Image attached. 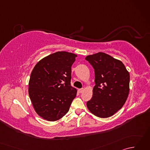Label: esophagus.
<instances>
[{"label": "esophagus", "mask_w": 150, "mask_h": 150, "mask_svg": "<svg viewBox=\"0 0 150 150\" xmlns=\"http://www.w3.org/2000/svg\"><path fill=\"white\" fill-rule=\"evenodd\" d=\"M83 91H84V89H83V88H81V89H79V90H78V91H79V93H82V92H83Z\"/></svg>", "instance_id": "1"}]
</instances>
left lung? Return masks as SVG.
I'll use <instances>...</instances> for the list:
<instances>
[{"instance_id": "obj_1", "label": "left lung", "mask_w": 150, "mask_h": 150, "mask_svg": "<svg viewBox=\"0 0 150 150\" xmlns=\"http://www.w3.org/2000/svg\"><path fill=\"white\" fill-rule=\"evenodd\" d=\"M86 60L93 66L95 85L93 96L87 102L91 112L108 118L123 106L129 91V74L123 63L104 53L88 55Z\"/></svg>"}]
</instances>
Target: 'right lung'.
Masks as SVG:
<instances>
[{"label":"right lung","instance_id":"obj_1","mask_svg":"<svg viewBox=\"0 0 150 150\" xmlns=\"http://www.w3.org/2000/svg\"><path fill=\"white\" fill-rule=\"evenodd\" d=\"M76 57L75 54L58 52L34 67L29 95L35 110L44 119L55 121L68 112L77 95V90L71 86V68Z\"/></svg>","mask_w":150,"mask_h":150}]
</instances>
